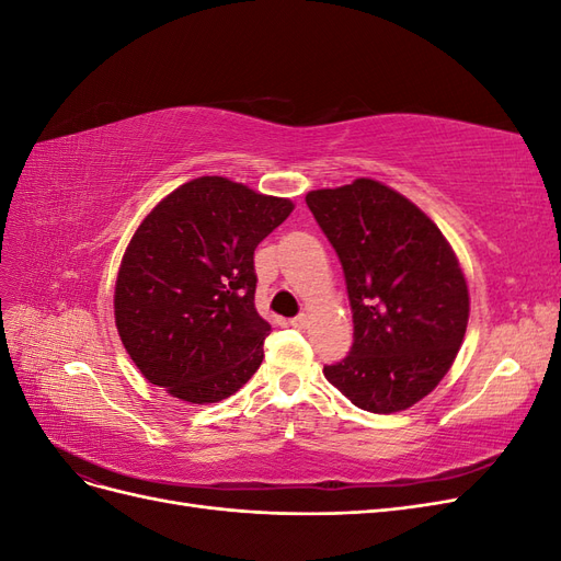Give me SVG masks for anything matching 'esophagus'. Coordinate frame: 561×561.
<instances>
[{
  "instance_id": "34e87169",
  "label": "esophagus",
  "mask_w": 561,
  "mask_h": 561,
  "mask_svg": "<svg viewBox=\"0 0 561 561\" xmlns=\"http://www.w3.org/2000/svg\"><path fill=\"white\" fill-rule=\"evenodd\" d=\"M290 322H293V325H295V328H299V330H304V328H307V325H309V316H307V313H301V316H297V318H293V320H290Z\"/></svg>"
}]
</instances>
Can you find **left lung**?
Segmentation results:
<instances>
[{
    "mask_svg": "<svg viewBox=\"0 0 561 561\" xmlns=\"http://www.w3.org/2000/svg\"><path fill=\"white\" fill-rule=\"evenodd\" d=\"M339 254L353 346L325 379L365 412L393 414L443 381L463 344L470 297L443 231L410 198L358 178L307 194Z\"/></svg>",
    "mask_w": 561,
    "mask_h": 561,
    "instance_id": "obj_1",
    "label": "left lung"
}]
</instances>
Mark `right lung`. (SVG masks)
Listing matches in <instances>:
<instances>
[{"label":"right lung","mask_w":561,"mask_h":561,"mask_svg":"<svg viewBox=\"0 0 561 561\" xmlns=\"http://www.w3.org/2000/svg\"><path fill=\"white\" fill-rule=\"evenodd\" d=\"M290 198L206 175L151 210L114 287L118 336L142 377L192 404L239 390L264 358L254 248L293 213Z\"/></svg>","instance_id":"1"}]
</instances>
